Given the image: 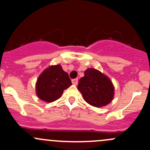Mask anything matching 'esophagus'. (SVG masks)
<instances>
[{
  "label": "esophagus",
  "instance_id": "obj_1",
  "mask_svg": "<svg viewBox=\"0 0 150 150\" xmlns=\"http://www.w3.org/2000/svg\"><path fill=\"white\" fill-rule=\"evenodd\" d=\"M72 83L73 85H77L78 83V78H75V79L72 80Z\"/></svg>",
  "mask_w": 150,
  "mask_h": 150
}]
</instances>
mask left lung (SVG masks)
<instances>
[{"label":"left lung","mask_w":150,"mask_h":150,"mask_svg":"<svg viewBox=\"0 0 150 150\" xmlns=\"http://www.w3.org/2000/svg\"><path fill=\"white\" fill-rule=\"evenodd\" d=\"M78 89L90 105L102 107L111 103L114 96V87L111 80L93 68L85 71L84 77L78 82Z\"/></svg>","instance_id":"8db88e82"}]
</instances>
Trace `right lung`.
<instances>
[{"label": "right lung", "mask_w": 150, "mask_h": 150, "mask_svg": "<svg viewBox=\"0 0 150 150\" xmlns=\"http://www.w3.org/2000/svg\"><path fill=\"white\" fill-rule=\"evenodd\" d=\"M72 85L68 74L60 64L49 67L42 72L36 84L37 95L41 100L51 103L61 97L64 90Z\"/></svg>", "instance_id": "right-lung-1"}]
</instances>
